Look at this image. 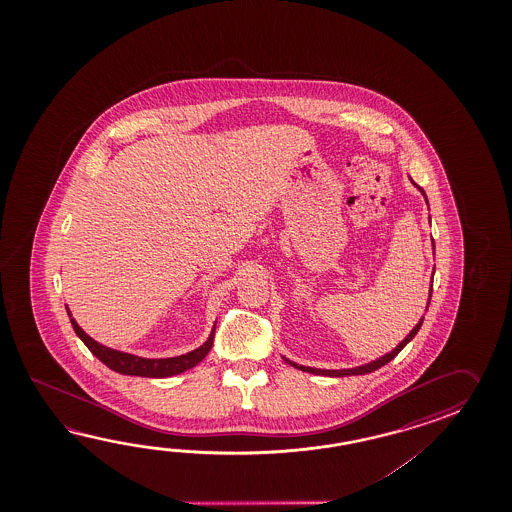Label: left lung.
I'll return each instance as SVG.
<instances>
[{
	"instance_id": "8db88e82",
	"label": "left lung",
	"mask_w": 512,
	"mask_h": 512,
	"mask_svg": "<svg viewBox=\"0 0 512 512\" xmlns=\"http://www.w3.org/2000/svg\"><path fill=\"white\" fill-rule=\"evenodd\" d=\"M412 181V179H410ZM414 183V181H412ZM415 185V183H414ZM415 188L423 194V197H425L426 203H428V197H426L425 190L421 188V186L415 185ZM432 247H434L435 251V245L434 240H432ZM430 298H432V289H430V294H428V304H426V309H428V305H430ZM423 320L425 318H421L419 322H417V326L406 335V338H404L403 342L397 346V348L392 349L390 353H386V355H382L381 359L377 360H371V362H368V364H364V366H357V368H349V370H318V368H307V366H302V364H296V362H293V360L285 359V357H282L287 364H291L293 368H296V370H302L307 371V373H315V375H326V377H348V375H364V373H371V371L379 370V368H382L384 364H388L390 360L395 359L397 355H399V351L412 340V338L417 335V331L421 329V326H423Z\"/></svg>"
}]
</instances>
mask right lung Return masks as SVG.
<instances>
[{
    "label": "right lung",
    "mask_w": 512,
    "mask_h": 512,
    "mask_svg": "<svg viewBox=\"0 0 512 512\" xmlns=\"http://www.w3.org/2000/svg\"><path fill=\"white\" fill-rule=\"evenodd\" d=\"M67 315L71 320V326L75 329L78 338L86 344L87 349L97 357L100 362H104L109 370L117 371L122 375H135V377H152V379H163V377H172V375H179L183 371L190 370L197 366L201 360L205 359L208 351L214 344V331H216V324L212 327L210 335H208L207 342L203 346L188 351L185 355L179 357H170V359H144L139 355H131V353H124L119 349L108 348L104 344L97 342L95 338L89 337L82 327L78 326L77 320L71 315L69 307H66Z\"/></svg>",
    "instance_id": "add662e5"
}]
</instances>
